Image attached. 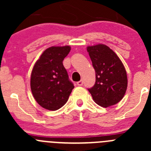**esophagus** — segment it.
I'll list each match as a JSON object with an SVG mask.
<instances>
[{
	"label": "esophagus",
	"instance_id": "1",
	"mask_svg": "<svg viewBox=\"0 0 151 151\" xmlns=\"http://www.w3.org/2000/svg\"><path fill=\"white\" fill-rule=\"evenodd\" d=\"M82 85H83V81L82 80H80V81L77 82V85H78V86H82Z\"/></svg>",
	"mask_w": 151,
	"mask_h": 151
}]
</instances>
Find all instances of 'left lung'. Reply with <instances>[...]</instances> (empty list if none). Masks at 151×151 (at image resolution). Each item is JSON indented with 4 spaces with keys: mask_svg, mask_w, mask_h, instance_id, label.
I'll use <instances>...</instances> for the list:
<instances>
[{
    "mask_svg": "<svg viewBox=\"0 0 151 151\" xmlns=\"http://www.w3.org/2000/svg\"><path fill=\"white\" fill-rule=\"evenodd\" d=\"M87 50L95 70L96 82L88 90L94 102L104 107L116 104L127 89L126 71L113 50L104 45L88 46Z\"/></svg>",
    "mask_w": 151,
    "mask_h": 151,
    "instance_id": "8db88e82",
    "label": "left lung"
}]
</instances>
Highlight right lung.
I'll use <instances>...</instances> for the list:
<instances>
[{
	"label": "right lung",
	"mask_w": 151,
	"mask_h": 151,
	"mask_svg": "<svg viewBox=\"0 0 151 151\" xmlns=\"http://www.w3.org/2000/svg\"><path fill=\"white\" fill-rule=\"evenodd\" d=\"M71 50L69 46L50 47L36 61L31 75V90L38 104L57 110L67 102L74 88L63 64Z\"/></svg>",
	"instance_id": "right-lung-1"
}]
</instances>
